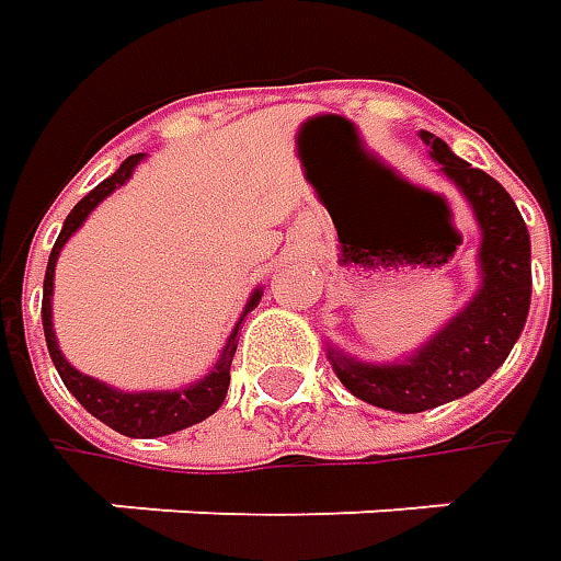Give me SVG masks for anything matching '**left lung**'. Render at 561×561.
<instances>
[{
	"label": "left lung",
	"mask_w": 561,
	"mask_h": 561,
	"mask_svg": "<svg viewBox=\"0 0 561 561\" xmlns=\"http://www.w3.org/2000/svg\"><path fill=\"white\" fill-rule=\"evenodd\" d=\"M421 140L431 146V156L440 162L443 174L468 196L481 221L484 287L459 318H453L405 365L377 368L331 353L336 377L353 397L405 415L443 405L481 387L512 353L530 306L528 227L512 196L486 171L456 159L440 137L421 130Z\"/></svg>",
	"instance_id": "obj_1"
}]
</instances>
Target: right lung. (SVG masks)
Segmentation results:
<instances>
[{
  "mask_svg": "<svg viewBox=\"0 0 561 561\" xmlns=\"http://www.w3.org/2000/svg\"><path fill=\"white\" fill-rule=\"evenodd\" d=\"M137 162H140V156H130L108 181H102L96 190H90V193L71 208L68 221H65L58 240H55L53 255H49V268H46V280H43V331H46L49 356H53L55 368H58V375L65 380V387L75 393L77 402H80L90 415H96L102 424H108L112 431H118L124 437H164V434L184 431L190 424L208 419V415H215V412L221 409V402H225L227 397V387H230V362H233L237 343H240V336H237L240 328H233V334L227 340L221 362L215 365V371L208 377H203L196 387L178 390V393H121V390H112V387L99 383L93 377L80 375V371H75V368L65 362L58 343H55L53 331L55 259H58L61 247L68 243V237L75 233L77 227L83 225V218H87V215H90L115 186H121L130 178V171L137 168ZM259 299H262V293H255V296L249 299V309H252Z\"/></svg>",
  "mask_w": 561,
  "mask_h": 561,
  "instance_id": "obj_1",
  "label": "right lung"
}]
</instances>
